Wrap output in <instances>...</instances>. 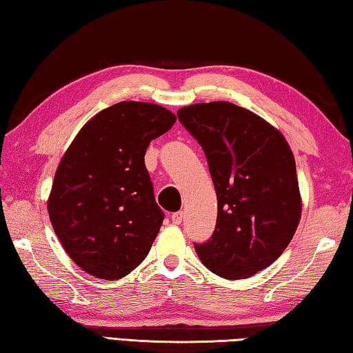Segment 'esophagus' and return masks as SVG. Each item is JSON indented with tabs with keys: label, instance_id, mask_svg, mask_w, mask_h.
Segmentation results:
<instances>
[{
	"label": "esophagus",
	"instance_id": "1",
	"mask_svg": "<svg viewBox=\"0 0 353 353\" xmlns=\"http://www.w3.org/2000/svg\"><path fill=\"white\" fill-rule=\"evenodd\" d=\"M171 221H172V224L179 225V224H181L182 221H183V213H182V212H176V213H172Z\"/></svg>",
	"mask_w": 353,
	"mask_h": 353
}]
</instances>
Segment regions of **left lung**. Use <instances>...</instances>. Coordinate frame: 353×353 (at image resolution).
I'll use <instances>...</instances> for the list:
<instances>
[{
	"mask_svg": "<svg viewBox=\"0 0 353 353\" xmlns=\"http://www.w3.org/2000/svg\"><path fill=\"white\" fill-rule=\"evenodd\" d=\"M177 117L204 149L218 198L199 260L227 280L254 276L282 255L301 221L294 154L277 128L227 101L185 105Z\"/></svg>",
	"mask_w": 353,
	"mask_h": 353,
	"instance_id": "obj_1",
	"label": "left lung"
}]
</instances>
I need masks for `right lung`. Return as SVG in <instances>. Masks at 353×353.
Returning <instances> with one entry per match:
<instances>
[{
    "mask_svg": "<svg viewBox=\"0 0 353 353\" xmlns=\"http://www.w3.org/2000/svg\"><path fill=\"white\" fill-rule=\"evenodd\" d=\"M174 123L162 105L123 101L88 119L62 155L46 205L59 241L82 271L118 280L146 259L163 212L145 154Z\"/></svg>",
    "mask_w": 353,
    "mask_h": 353,
    "instance_id": "1",
    "label": "right lung"
}]
</instances>
